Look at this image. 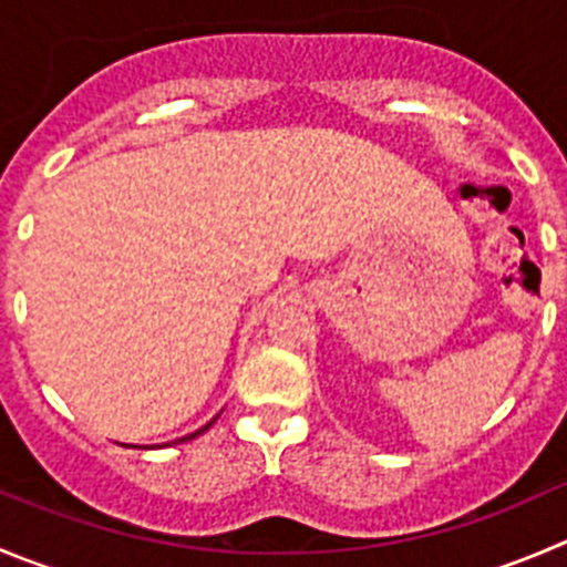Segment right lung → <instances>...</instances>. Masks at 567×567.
Segmentation results:
<instances>
[{"mask_svg":"<svg viewBox=\"0 0 567 567\" xmlns=\"http://www.w3.org/2000/svg\"><path fill=\"white\" fill-rule=\"evenodd\" d=\"M214 420H217V417H214ZM214 420H212V423H206V425H203V429H197V431H194V434H186V436H181V440H175V442H188V440H194V436H199V434H203V431H208V429H212V425H214Z\"/></svg>","mask_w":567,"mask_h":567,"instance_id":"right-lung-1","label":"right lung"}]
</instances>
